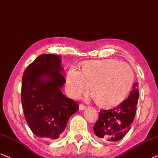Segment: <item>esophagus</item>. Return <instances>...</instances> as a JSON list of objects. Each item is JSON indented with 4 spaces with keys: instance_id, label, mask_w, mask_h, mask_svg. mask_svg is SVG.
Masks as SVG:
<instances>
[{
    "instance_id": "34e87169",
    "label": "esophagus",
    "mask_w": 158,
    "mask_h": 158,
    "mask_svg": "<svg viewBox=\"0 0 158 158\" xmlns=\"http://www.w3.org/2000/svg\"><path fill=\"white\" fill-rule=\"evenodd\" d=\"M86 106L84 105V104H79V110L83 111L84 110H86Z\"/></svg>"
}]
</instances>
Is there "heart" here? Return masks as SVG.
Wrapping results in <instances>:
<instances>
[{
  "instance_id": "1",
  "label": "heart",
  "mask_w": 158,
  "mask_h": 158,
  "mask_svg": "<svg viewBox=\"0 0 158 158\" xmlns=\"http://www.w3.org/2000/svg\"><path fill=\"white\" fill-rule=\"evenodd\" d=\"M130 66L118 60L87 61L81 71L70 69L66 75V90L70 97H79L89 91L97 105L112 108L123 103L134 82Z\"/></svg>"
}]
</instances>
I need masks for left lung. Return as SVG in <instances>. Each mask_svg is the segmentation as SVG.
Wrapping results in <instances>:
<instances>
[{"mask_svg": "<svg viewBox=\"0 0 158 158\" xmlns=\"http://www.w3.org/2000/svg\"><path fill=\"white\" fill-rule=\"evenodd\" d=\"M138 99V82H136L133 84L128 98L123 103L112 110H101L94 127L97 139L107 143L123 139L135 119Z\"/></svg>", "mask_w": 158, "mask_h": 158, "instance_id": "obj_1", "label": "left lung"}]
</instances>
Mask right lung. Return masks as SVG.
Returning a JSON list of instances; mask_svg holds the SVG:
<instances>
[{
	"label": "right lung",
	"instance_id": "add662e5",
	"mask_svg": "<svg viewBox=\"0 0 158 158\" xmlns=\"http://www.w3.org/2000/svg\"><path fill=\"white\" fill-rule=\"evenodd\" d=\"M61 61L57 55H40L28 66L22 78L24 116L33 133L44 139L59 138L69 119L79 110L78 102L61 92L66 79Z\"/></svg>",
	"mask_w": 158,
	"mask_h": 158
}]
</instances>
